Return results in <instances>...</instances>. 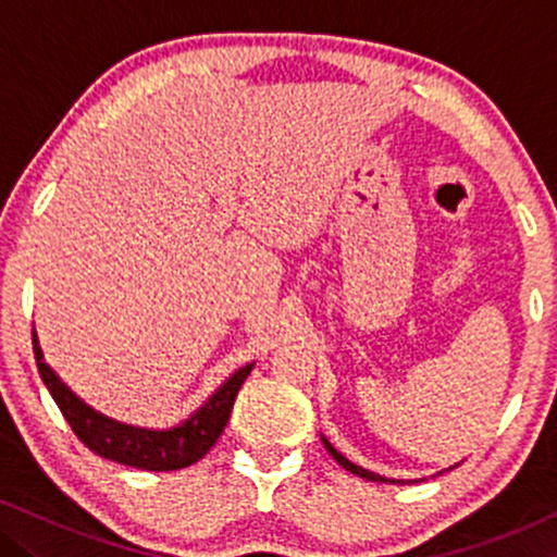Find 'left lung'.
Listing matches in <instances>:
<instances>
[{
	"instance_id": "obj_1",
	"label": "left lung",
	"mask_w": 557,
	"mask_h": 557,
	"mask_svg": "<svg viewBox=\"0 0 557 557\" xmlns=\"http://www.w3.org/2000/svg\"><path fill=\"white\" fill-rule=\"evenodd\" d=\"M324 445H327V450L332 453V458H335V461H337V463H341V466H343V469H348V471H350V474H356V476H361V479H369V482H387V479H385V476H380V474H374V471H367V469H361V466L350 463V461H348V458H345V456H341V453H337V450H335V447H332V445L327 443V440H324Z\"/></svg>"
}]
</instances>
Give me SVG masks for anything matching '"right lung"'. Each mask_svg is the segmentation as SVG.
<instances>
[{"mask_svg":"<svg viewBox=\"0 0 557 557\" xmlns=\"http://www.w3.org/2000/svg\"><path fill=\"white\" fill-rule=\"evenodd\" d=\"M34 356L44 385L52 393L54 403L60 406L62 417L67 419L75 437H78L88 450H94L96 456L110 458V461L133 466V469L144 471H177L207 456L209 447L220 440L222 430H225L230 413H233V403L238 398V389L253 369V363L238 369V372L230 376L225 385L216 389L212 398L203 403L188 421H183L181 426L168 432H151L138 430V426L120 424V421L101 417L99 411L88 408L86 403H83L78 395H75L73 389L47 367L41 345L36 341V332Z\"/></svg>","mask_w":557,"mask_h":557,"instance_id":"add662e5","label":"right lung"}]
</instances>
